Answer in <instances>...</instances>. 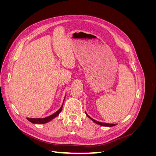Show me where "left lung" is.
I'll return each mask as SVG.
<instances>
[{"label": "left lung", "instance_id": "obj_1", "mask_svg": "<svg viewBox=\"0 0 156 156\" xmlns=\"http://www.w3.org/2000/svg\"><path fill=\"white\" fill-rule=\"evenodd\" d=\"M85 114L87 115V116L91 120H92V121L94 122V123H96V124H98V125H100V126H107V127H112V126H116V124H107V123H104V122H98V121H97V120H95L94 119H92V118H91L90 116H89L86 112H85Z\"/></svg>", "mask_w": 156, "mask_h": 156}]
</instances>
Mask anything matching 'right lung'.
<instances>
[{"mask_svg": "<svg viewBox=\"0 0 156 156\" xmlns=\"http://www.w3.org/2000/svg\"><path fill=\"white\" fill-rule=\"evenodd\" d=\"M66 97V96H65ZM65 97H64V99H65ZM64 101L62 103V106H61V107L59 108V109L56 111L55 112H54L53 114H52L51 115L49 116H47V117H45V118H41V119H40V118H27V119L29 120V122H30L31 123H33V124H46L48 123V122L51 121L53 119H55L56 117H57L59 115V113L61 112V111H62V106H63V103H64Z\"/></svg>", "mask_w": 156, "mask_h": 156, "instance_id": "obj_1", "label": "right lung"}]
</instances>
